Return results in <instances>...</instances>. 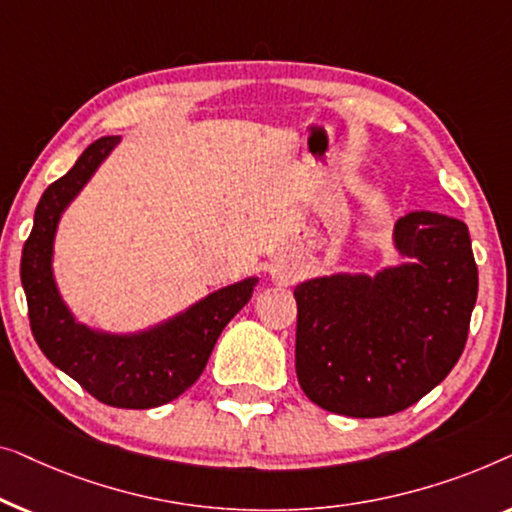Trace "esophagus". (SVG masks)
Listing matches in <instances>:
<instances>
[{"label":"esophagus","instance_id":"34e87169","mask_svg":"<svg viewBox=\"0 0 512 512\" xmlns=\"http://www.w3.org/2000/svg\"><path fill=\"white\" fill-rule=\"evenodd\" d=\"M271 276L276 278V283H280V285H287L294 280V273L290 269H285V266H276V269L271 271Z\"/></svg>","mask_w":512,"mask_h":512}]
</instances>
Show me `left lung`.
<instances>
[{"label": "left lung", "mask_w": 512, "mask_h": 512, "mask_svg": "<svg viewBox=\"0 0 512 512\" xmlns=\"http://www.w3.org/2000/svg\"><path fill=\"white\" fill-rule=\"evenodd\" d=\"M413 264L376 278L331 276L301 283L297 378L320 408L385 417L429 394L462 357L478 297L469 227L429 211L394 232Z\"/></svg>", "instance_id": "left-lung-1"}]
</instances>
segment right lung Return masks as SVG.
<instances>
[{
  "mask_svg": "<svg viewBox=\"0 0 512 512\" xmlns=\"http://www.w3.org/2000/svg\"><path fill=\"white\" fill-rule=\"evenodd\" d=\"M118 143V136L90 143L74 167L46 187L23 246L20 280L34 341L57 369L106 406L155 408L181 397L201 376L222 329L253 297L255 278L211 294L181 318L141 336H106L76 325L50 271L55 227L64 206Z\"/></svg>",
  "mask_w": 512,
  "mask_h": 512,
  "instance_id": "right-lung-1",
  "label": "right lung"
}]
</instances>
